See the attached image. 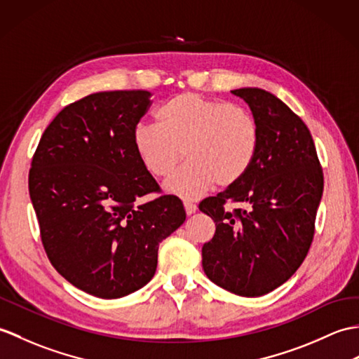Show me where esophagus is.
<instances>
[{"mask_svg": "<svg viewBox=\"0 0 359 359\" xmlns=\"http://www.w3.org/2000/svg\"><path fill=\"white\" fill-rule=\"evenodd\" d=\"M183 206H185V211H187L188 215L194 214L197 211V206L193 202H185V203H183Z\"/></svg>", "mask_w": 359, "mask_h": 359, "instance_id": "obj_1", "label": "esophagus"}]
</instances>
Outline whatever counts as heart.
I'll return each instance as SVG.
<instances>
[{"label": "heart", "instance_id": "heart-1", "mask_svg": "<svg viewBox=\"0 0 359 359\" xmlns=\"http://www.w3.org/2000/svg\"><path fill=\"white\" fill-rule=\"evenodd\" d=\"M157 123H137L133 147L154 177H168L165 189L196 198L214 185H236L251 168L258 151V125L246 108L198 93H180L156 111Z\"/></svg>", "mask_w": 359, "mask_h": 359}]
</instances>
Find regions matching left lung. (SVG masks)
<instances>
[{"label": "left lung", "instance_id": "8db88e82", "mask_svg": "<svg viewBox=\"0 0 359 359\" xmlns=\"http://www.w3.org/2000/svg\"><path fill=\"white\" fill-rule=\"evenodd\" d=\"M258 125V151L236 185L202 200L215 234L202 248V266L215 285L240 297H262L286 283L309 251L323 196V170L309 128L277 96L237 88ZM245 210H224L226 203Z\"/></svg>", "mask_w": 359, "mask_h": 359}]
</instances>
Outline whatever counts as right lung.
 <instances>
[{
    "label": "right lung",
    "mask_w": 359,
    "mask_h": 359,
    "mask_svg": "<svg viewBox=\"0 0 359 359\" xmlns=\"http://www.w3.org/2000/svg\"><path fill=\"white\" fill-rule=\"evenodd\" d=\"M151 93H93L67 105L33 156L29 193L48 260L84 292L113 299L154 277L159 243L185 222L176 196L159 185L133 147V130Z\"/></svg>",
    "instance_id": "add662e5"
}]
</instances>
